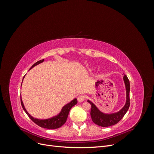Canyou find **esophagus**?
Segmentation results:
<instances>
[{
    "mask_svg": "<svg viewBox=\"0 0 154 154\" xmlns=\"http://www.w3.org/2000/svg\"><path fill=\"white\" fill-rule=\"evenodd\" d=\"M85 100V96L83 94H81V95H79L78 96V101H80V102H82Z\"/></svg>",
    "mask_w": 154,
    "mask_h": 154,
    "instance_id": "obj_1",
    "label": "esophagus"
}]
</instances>
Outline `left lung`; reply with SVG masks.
<instances>
[{
	"label": "left lung",
	"mask_w": 154,
	"mask_h": 154,
	"mask_svg": "<svg viewBox=\"0 0 154 154\" xmlns=\"http://www.w3.org/2000/svg\"><path fill=\"white\" fill-rule=\"evenodd\" d=\"M123 80L127 90V102L123 108L117 113L112 114H105L102 113L91 101H87L91 105V116L92 122L102 127H107L117 124L120 122L128 111L130 106V82L128 77L125 75Z\"/></svg>",
	"instance_id": "8db88e82"
}]
</instances>
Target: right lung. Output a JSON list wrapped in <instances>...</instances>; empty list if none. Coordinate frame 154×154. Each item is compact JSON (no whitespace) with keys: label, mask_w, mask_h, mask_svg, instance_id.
Masks as SVG:
<instances>
[{"label":"right lung","mask_w":154,"mask_h":154,"mask_svg":"<svg viewBox=\"0 0 154 154\" xmlns=\"http://www.w3.org/2000/svg\"><path fill=\"white\" fill-rule=\"evenodd\" d=\"M44 60V59H42L41 60H39V61H38V62H36L35 63L32 65L31 69L34 66H36V65L43 62ZM20 101H21V105H22L23 109H24L25 112L27 114V115L28 116V117L32 121V122H33L37 125H38L39 127L45 128H48V129H57V128L61 127L62 125H63L65 124V123L66 122L70 110H71L72 107L74 105H75L78 102L76 99H74L71 102H70L69 103L67 104L66 105H65L62 108V111L60 112V113L58 116H55V117H54L53 118H51V119L42 120V119H38L32 118V116L31 115H29V114L27 112L25 109L24 106V104H23V102L21 99V96H20Z\"/></svg>","instance_id":"obj_1"}]
</instances>
